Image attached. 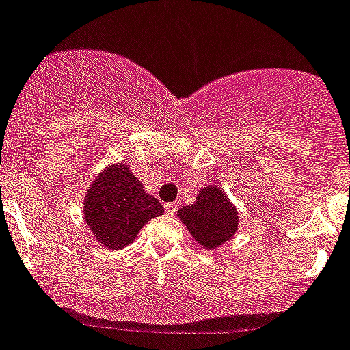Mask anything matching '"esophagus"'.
Segmentation results:
<instances>
[{
    "instance_id": "34e87169",
    "label": "esophagus",
    "mask_w": 350,
    "mask_h": 350,
    "mask_svg": "<svg viewBox=\"0 0 350 350\" xmlns=\"http://www.w3.org/2000/svg\"><path fill=\"white\" fill-rule=\"evenodd\" d=\"M176 211H178V204H174V202H169V204H165L167 215H174Z\"/></svg>"
}]
</instances>
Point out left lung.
I'll return each instance as SVG.
<instances>
[{"label":"left lung","mask_w":350,"mask_h":350,"mask_svg":"<svg viewBox=\"0 0 350 350\" xmlns=\"http://www.w3.org/2000/svg\"><path fill=\"white\" fill-rule=\"evenodd\" d=\"M197 243L206 250L218 248L238 230V211L218 187H204L193 204L178 211Z\"/></svg>","instance_id":"1"}]
</instances>
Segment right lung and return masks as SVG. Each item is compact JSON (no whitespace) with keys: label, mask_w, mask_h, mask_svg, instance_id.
<instances>
[{"label":"right lung","mask_w":350,"mask_h":350,"mask_svg":"<svg viewBox=\"0 0 350 350\" xmlns=\"http://www.w3.org/2000/svg\"><path fill=\"white\" fill-rule=\"evenodd\" d=\"M163 215L157 197L144 192L130 167H107L90 187L84 200V220L98 243L120 250L135 239L142 226Z\"/></svg>","instance_id":"1"}]
</instances>
